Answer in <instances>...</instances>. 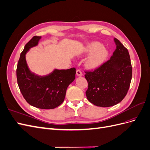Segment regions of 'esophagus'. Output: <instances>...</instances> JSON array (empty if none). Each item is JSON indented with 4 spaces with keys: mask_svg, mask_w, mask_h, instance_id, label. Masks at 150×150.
I'll list each match as a JSON object with an SVG mask.
<instances>
[{
    "mask_svg": "<svg viewBox=\"0 0 150 150\" xmlns=\"http://www.w3.org/2000/svg\"><path fill=\"white\" fill-rule=\"evenodd\" d=\"M76 74L78 76H83V72H82V71H81V69H78L76 71Z\"/></svg>",
    "mask_w": 150,
    "mask_h": 150,
    "instance_id": "esophagus-1",
    "label": "esophagus"
}]
</instances>
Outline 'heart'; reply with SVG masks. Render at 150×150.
<instances>
[{
	"label": "heart",
	"instance_id": "1",
	"mask_svg": "<svg viewBox=\"0 0 150 150\" xmlns=\"http://www.w3.org/2000/svg\"><path fill=\"white\" fill-rule=\"evenodd\" d=\"M85 51L88 53L95 51L90 56L86 62L87 66L91 68H96L100 66L108 56L107 50L102 47L101 43L97 42L88 44L86 47Z\"/></svg>",
	"mask_w": 150,
	"mask_h": 150
}]
</instances>
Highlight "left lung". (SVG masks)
Segmentation results:
<instances>
[{
    "label": "left lung",
    "instance_id": "left-lung-1",
    "mask_svg": "<svg viewBox=\"0 0 150 150\" xmlns=\"http://www.w3.org/2000/svg\"><path fill=\"white\" fill-rule=\"evenodd\" d=\"M116 49L110 59L94 70H85L88 88V100L100 107H110L121 102L128 91L132 78V66L127 49L115 38Z\"/></svg>",
    "mask_w": 150,
    "mask_h": 150
}]
</instances>
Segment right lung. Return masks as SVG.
<instances>
[{
  "label": "right lung",
  "instance_id": "1",
  "mask_svg": "<svg viewBox=\"0 0 150 150\" xmlns=\"http://www.w3.org/2000/svg\"><path fill=\"white\" fill-rule=\"evenodd\" d=\"M40 38V36H34L25 44L17 63V80L27 102L35 108L49 110L59 106L64 101L68 86L75 79L76 68L56 69L44 77L31 73L26 63L25 54L38 44Z\"/></svg>",
  "mask_w": 150,
  "mask_h": 150
}]
</instances>
